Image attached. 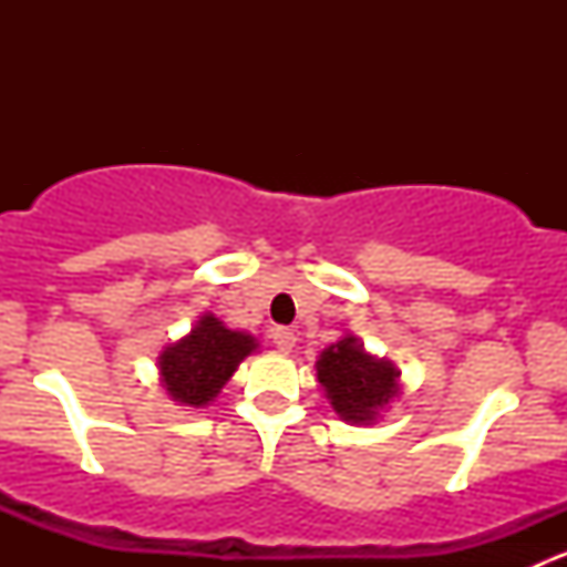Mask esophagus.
I'll return each mask as SVG.
<instances>
[{
  "mask_svg": "<svg viewBox=\"0 0 567 567\" xmlns=\"http://www.w3.org/2000/svg\"><path fill=\"white\" fill-rule=\"evenodd\" d=\"M271 340H274V346L279 348V351H290V348L296 346V334L290 329H285V326H277V329H271Z\"/></svg>",
  "mask_w": 567,
  "mask_h": 567,
  "instance_id": "34e87169",
  "label": "esophagus"
}]
</instances>
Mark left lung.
I'll use <instances>...</instances> for the list:
<instances>
[{
	"label": "left lung",
	"mask_w": 567,
	"mask_h": 567,
	"mask_svg": "<svg viewBox=\"0 0 567 567\" xmlns=\"http://www.w3.org/2000/svg\"><path fill=\"white\" fill-rule=\"evenodd\" d=\"M398 370L362 351L353 337L329 346L318 359V381L340 416L373 422L381 405L398 394Z\"/></svg>",
	"instance_id": "obj_1"
}]
</instances>
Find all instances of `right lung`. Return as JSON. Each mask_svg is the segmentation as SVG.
I'll list each match as a JSON object with an SVG mask.
<instances>
[{
  "label": "right lung",
  "instance_id": "1",
  "mask_svg": "<svg viewBox=\"0 0 567 567\" xmlns=\"http://www.w3.org/2000/svg\"><path fill=\"white\" fill-rule=\"evenodd\" d=\"M251 351L255 340L249 334L225 329L221 320L205 316L192 334L162 353V381L173 400L197 409L219 394L225 381L236 373L238 362Z\"/></svg>",
  "mask_w": 567,
  "mask_h": 567
}]
</instances>
